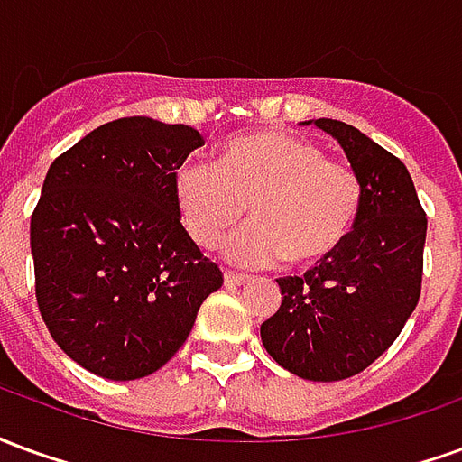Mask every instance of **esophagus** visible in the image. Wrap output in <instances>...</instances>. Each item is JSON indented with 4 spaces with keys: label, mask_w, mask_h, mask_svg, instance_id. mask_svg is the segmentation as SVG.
<instances>
[{
    "label": "esophagus",
    "mask_w": 462,
    "mask_h": 462,
    "mask_svg": "<svg viewBox=\"0 0 462 462\" xmlns=\"http://www.w3.org/2000/svg\"><path fill=\"white\" fill-rule=\"evenodd\" d=\"M250 274H240V272H225V284L227 287H242V284H250Z\"/></svg>",
    "instance_id": "esophagus-1"
}]
</instances>
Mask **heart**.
I'll list each match as a JSON object with an SVG mask.
<instances>
[{
	"mask_svg": "<svg viewBox=\"0 0 462 462\" xmlns=\"http://www.w3.org/2000/svg\"><path fill=\"white\" fill-rule=\"evenodd\" d=\"M172 198L190 240L210 250L247 215L225 254L245 267H310L327 260L354 230L364 185L319 145L282 131H252L222 145L217 162L188 158L172 172Z\"/></svg>",
	"mask_w": 462,
	"mask_h": 462,
	"instance_id": "obj_1",
	"label": "heart"
}]
</instances>
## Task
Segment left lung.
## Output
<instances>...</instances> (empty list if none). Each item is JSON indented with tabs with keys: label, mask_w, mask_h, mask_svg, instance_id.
Returning <instances> with one entry per match:
<instances>
[{
	"label": "left lung",
	"mask_w": 462,
	"mask_h": 462,
	"mask_svg": "<svg viewBox=\"0 0 462 462\" xmlns=\"http://www.w3.org/2000/svg\"><path fill=\"white\" fill-rule=\"evenodd\" d=\"M364 185L354 230L301 277H280L282 307L260 327L282 368L310 381H341L371 366L420 300L426 210L406 165L348 123L317 118Z\"/></svg>",
	"instance_id": "left-lung-1"
}]
</instances>
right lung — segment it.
Instances as JSON below:
<instances>
[{"label":"right lung","instance_id":"1","mask_svg":"<svg viewBox=\"0 0 462 462\" xmlns=\"http://www.w3.org/2000/svg\"><path fill=\"white\" fill-rule=\"evenodd\" d=\"M202 135L131 116L61 152L32 215L36 304L66 356L111 381L165 366L220 267L185 232L172 172Z\"/></svg>","mask_w":462,"mask_h":462}]
</instances>
